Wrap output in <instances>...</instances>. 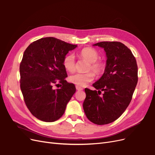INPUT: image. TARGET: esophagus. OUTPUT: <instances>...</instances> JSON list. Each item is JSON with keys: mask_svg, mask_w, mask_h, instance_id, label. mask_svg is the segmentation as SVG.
I'll list each match as a JSON object with an SVG mask.
<instances>
[{"mask_svg": "<svg viewBox=\"0 0 155 155\" xmlns=\"http://www.w3.org/2000/svg\"><path fill=\"white\" fill-rule=\"evenodd\" d=\"M76 90H79H79H83V88H82L81 87H79V86H76Z\"/></svg>", "mask_w": 155, "mask_h": 155, "instance_id": "obj_1", "label": "esophagus"}]
</instances>
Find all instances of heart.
I'll return each instance as SVG.
<instances>
[{
    "instance_id": "obj_1",
    "label": "heart",
    "mask_w": 155,
    "mask_h": 155,
    "mask_svg": "<svg viewBox=\"0 0 155 155\" xmlns=\"http://www.w3.org/2000/svg\"><path fill=\"white\" fill-rule=\"evenodd\" d=\"M79 56L81 59L89 63L87 71H92L97 76L103 74L106 69V63L102 60H99V52L92 47H84L79 51ZM64 68L68 72H72L76 69V60L73 54H68L63 60ZM92 72L84 74L75 73L69 77L70 82L78 86L84 87L88 83L91 82L94 78V74Z\"/></svg>"
}]
</instances>
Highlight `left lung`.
Listing matches in <instances>:
<instances>
[{
    "label": "left lung",
    "mask_w": 155,
    "mask_h": 155,
    "mask_svg": "<svg viewBox=\"0 0 155 155\" xmlns=\"http://www.w3.org/2000/svg\"><path fill=\"white\" fill-rule=\"evenodd\" d=\"M104 48L107 60L104 73L85 88L83 110L88 119L97 125L115 121L130 104L138 82V67L131 50L119 41H101L94 44Z\"/></svg>",
    "instance_id": "1"
}]
</instances>
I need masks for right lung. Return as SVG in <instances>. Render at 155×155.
Segmentation results:
<instances>
[{
  "label": "right lung",
  "instance_id": "add662e5",
  "mask_svg": "<svg viewBox=\"0 0 155 155\" xmlns=\"http://www.w3.org/2000/svg\"><path fill=\"white\" fill-rule=\"evenodd\" d=\"M76 47L54 37H46L33 41L24 51L20 65L21 91L27 107L40 120L59 119L76 92L75 85L65 80L67 74L63 60ZM58 82L61 88L52 89Z\"/></svg>",
  "mask_w": 155,
  "mask_h": 155
}]
</instances>
